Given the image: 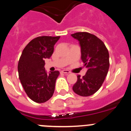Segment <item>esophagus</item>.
<instances>
[{
    "label": "esophagus",
    "instance_id": "obj_1",
    "mask_svg": "<svg viewBox=\"0 0 131 131\" xmlns=\"http://www.w3.org/2000/svg\"><path fill=\"white\" fill-rule=\"evenodd\" d=\"M61 72L63 73H64V74H69V73H70V71H69V70H66V69H63V70L61 71Z\"/></svg>",
    "mask_w": 131,
    "mask_h": 131
}]
</instances>
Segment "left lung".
<instances>
[{
    "instance_id": "1",
    "label": "left lung",
    "mask_w": 131,
    "mask_h": 131,
    "mask_svg": "<svg viewBox=\"0 0 131 131\" xmlns=\"http://www.w3.org/2000/svg\"><path fill=\"white\" fill-rule=\"evenodd\" d=\"M71 36L79 40L81 60L88 68L85 75L77 76L73 91L81 96H91L101 87L108 72V50L100 39L91 33L78 32Z\"/></svg>"
}]
</instances>
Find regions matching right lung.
Listing matches in <instances>:
<instances>
[{
    "label": "right lung",
    "instance_id": "add662e5",
    "mask_svg": "<svg viewBox=\"0 0 131 131\" xmlns=\"http://www.w3.org/2000/svg\"><path fill=\"white\" fill-rule=\"evenodd\" d=\"M58 37L42 36L31 40L22 52L18 66V75L24 91L30 99L44 103L52 96L58 71L47 74L45 59L50 58Z\"/></svg>",
    "mask_w": 131,
    "mask_h": 131
}]
</instances>
